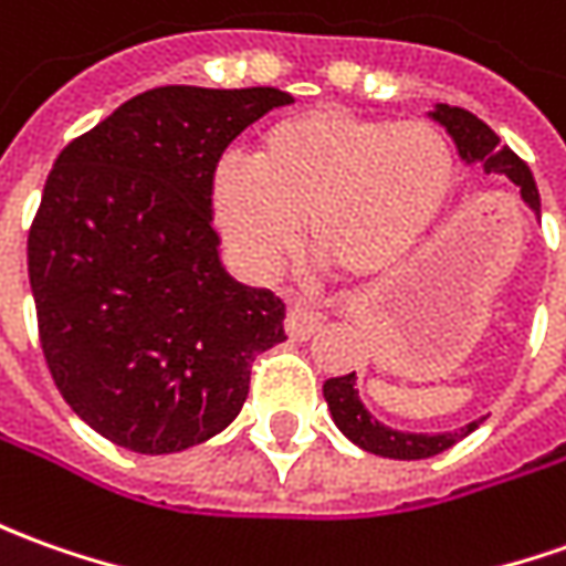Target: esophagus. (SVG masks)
Masks as SVG:
<instances>
[{
    "instance_id": "obj_1",
    "label": "esophagus",
    "mask_w": 566,
    "mask_h": 566,
    "mask_svg": "<svg viewBox=\"0 0 566 566\" xmlns=\"http://www.w3.org/2000/svg\"><path fill=\"white\" fill-rule=\"evenodd\" d=\"M322 325H325V315L318 310H303V306H291L287 318H284V328L294 340H310Z\"/></svg>"
}]
</instances>
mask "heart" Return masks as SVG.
<instances>
[{
    "label": "heart",
    "instance_id": "1",
    "mask_svg": "<svg viewBox=\"0 0 566 566\" xmlns=\"http://www.w3.org/2000/svg\"><path fill=\"white\" fill-rule=\"evenodd\" d=\"M455 186V151L421 120L310 107L269 123L251 167L210 172V213L238 263L269 279L300 244L340 279L394 272L428 238Z\"/></svg>",
    "mask_w": 566,
    "mask_h": 566
}]
</instances>
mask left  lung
<instances>
[{
  "label": "left lung",
  "mask_w": 566,
  "mask_h": 566,
  "mask_svg": "<svg viewBox=\"0 0 566 566\" xmlns=\"http://www.w3.org/2000/svg\"><path fill=\"white\" fill-rule=\"evenodd\" d=\"M430 117L440 126H446V133L452 136L464 164H480L486 172L511 179L514 186L521 188V198L526 201V207L539 217V188H536L533 172H530V167L517 154L511 151L509 145L499 142V136L486 123L474 117L471 111H464V107L449 105H437L430 111ZM322 394H325V402L332 409L334 424L344 430V437H349L365 452H375V455H384V459L415 461L440 455L449 446L464 440L483 421V418L471 421V424H464L461 430H452V433H406V430L387 428V424H380L378 418L365 409V402L359 399L356 371L340 375V378H328L325 387H322Z\"/></svg>",
  "instance_id": "obj_1"
}]
</instances>
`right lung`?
<instances>
[{"mask_svg":"<svg viewBox=\"0 0 566 566\" xmlns=\"http://www.w3.org/2000/svg\"><path fill=\"white\" fill-rule=\"evenodd\" d=\"M272 86H160L57 154L27 234L40 344L95 433L167 455L232 424L251 365L284 340V303L219 263L210 172Z\"/></svg>","mask_w":566,"mask_h":566,"instance_id":"add662e5","label":"right lung"}]
</instances>
